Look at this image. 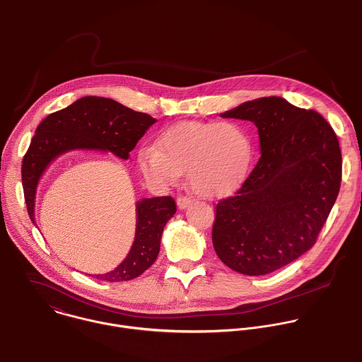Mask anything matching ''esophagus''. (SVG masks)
Masks as SVG:
<instances>
[{
	"label": "esophagus",
	"instance_id": "1",
	"mask_svg": "<svg viewBox=\"0 0 362 362\" xmlns=\"http://www.w3.org/2000/svg\"><path fill=\"white\" fill-rule=\"evenodd\" d=\"M192 202H193V200H192V197H187V196H180V197H177V207H179L180 210H183V209L189 207V204H190Z\"/></svg>",
	"mask_w": 362,
	"mask_h": 362
}]
</instances>
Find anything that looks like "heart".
I'll return each instance as SVG.
<instances>
[{"label": "heart", "instance_id": "obj_1", "mask_svg": "<svg viewBox=\"0 0 362 362\" xmlns=\"http://www.w3.org/2000/svg\"><path fill=\"white\" fill-rule=\"evenodd\" d=\"M252 155L251 141L234 122L187 121L169 127L139 151L138 165L145 179L158 186L179 182L189 170L192 189L209 199L224 196L244 177Z\"/></svg>", "mask_w": 362, "mask_h": 362}]
</instances>
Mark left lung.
Here are the masks:
<instances>
[{
    "mask_svg": "<svg viewBox=\"0 0 362 362\" xmlns=\"http://www.w3.org/2000/svg\"><path fill=\"white\" fill-rule=\"evenodd\" d=\"M257 125L261 158L234 196L216 206L213 245L244 275L271 274L308 252L340 192L341 149L316 111L262 97L221 114Z\"/></svg>",
    "mask_w": 362,
    "mask_h": 362,
    "instance_id": "left-lung-1",
    "label": "left lung"
}]
</instances>
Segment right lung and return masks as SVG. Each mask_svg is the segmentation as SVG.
Wrapping results in <instances>:
<instances>
[{
	"instance_id": "obj_1",
	"label": "right lung",
	"mask_w": 362,
	"mask_h": 362,
	"mask_svg": "<svg viewBox=\"0 0 362 362\" xmlns=\"http://www.w3.org/2000/svg\"><path fill=\"white\" fill-rule=\"evenodd\" d=\"M155 122L156 119L145 112L134 111L111 98L94 95L81 97L47 115L37 125L22 159L23 196L32 223H35L37 182L54 158L73 149H97L128 159L129 152ZM175 213L176 203L170 196L138 202L131 251L114 271L94 275V278L104 282H122L142 275L158 258L163 228Z\"/></svg>"
}]
</instances>
